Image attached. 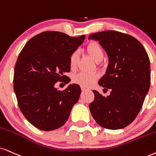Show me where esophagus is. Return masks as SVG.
Instances as JSON below:
<instances>
[{
  "instance_id": "34e87169",
  "label": "esophagus",
  "mask_w": 156,
  "mask_h": 156,
  "mask_svg": "<svg viewBox=\"0 0 156 156\" xmlns=\"http://www.w3.org/2000/svg\"><path fill=\"white\" fill-rule=\"evenodd\" d=\"M88 90L87 88H86L85 87H81V90H82V91H85V90Z\"/></svg>"
}]
</instances>
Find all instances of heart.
I'll use <instances>...</instances> for the list:
<instances>
[{"mask_svg":"<svg viewBox=\"0 0 156 156\" xmlns=\"http://www.w3.org/2000/svg\"><path fill=\"white\" fill-rule=\"evenodd\" d=\"M86 51L87 54L96 62H100L103 60L104 51L103 47L96 41H90L86 47ZM79 53L78 51H74L71 53L69 58V65L71 70H75L78 64ZM98 78L97 73H80L73 77V81L75 83L78 84L82 87H89L95 83Z\"/></svg>","mask_w":156,"mask_h":156,"instance_id":"heart-1","label":"heart"}]
</instances>
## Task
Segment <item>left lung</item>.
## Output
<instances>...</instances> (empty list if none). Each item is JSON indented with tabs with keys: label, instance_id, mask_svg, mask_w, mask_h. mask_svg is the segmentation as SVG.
<instances>
[{
	"label": "left lung",
	"instance_id": "8db88e82",
	"mask_svg": "<svg viewBox=\"0 0 156 156\" xmlns=\"http://www.w3.org/2000/svg\"><path fill=\"white\" fill-rule=\"evenodd\" d=\"M88 39L98 40L107 52L109 66L98 84L112 90L107 97L93 90L94 100L89 104L90 112L101 127L122 129L135 120L148 92L149 57L137 39L120 31L96 32Z\"/></svg>",
	"mask_w": 156,
	"mask_h": 156
}]
</instances>
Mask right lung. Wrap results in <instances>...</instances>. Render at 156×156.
Returning <instances> with one entry per match:
<instances>
[{
	"label": "right lung",
	"instance_id": "1",
	"mask_svg": "<svg viewBox=\"0 0 156 156\" xmlns=\"http://www.w3.org/2000/svg\"><path fill=\"white\" fill-rule=\"evenodd\" d=\"M85 36L73 37L60 31H47L32 37L19 53L15 65L13 88L23 116L43 131L66 124L78 101L80 88L70 84L66 89L55 88L70 72L69 58Z\"/></svg>",
	"mask_w": 156,
	"mask_h": 156
}]
</instances>
